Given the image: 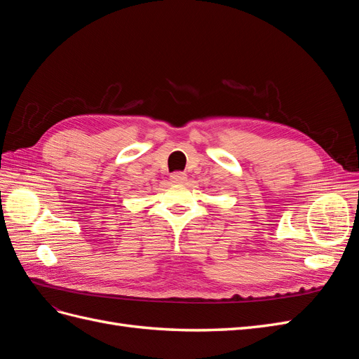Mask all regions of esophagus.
<instances>
[{"label":"esophagus","instance_id":"34e87169","mask_svg":"<svg viewBox=\"0 0 359 359\" xmlns=\"http://www.w3.org/2000/svg\"><path fill=\"white\" fill-rule=\"evenodd\" d=\"M170 180H172V182L181 184L184 181H187V173L186 172H173L170 175Z\"/></svg>","mask_w":359,"mask_h":359}]
</instances>
